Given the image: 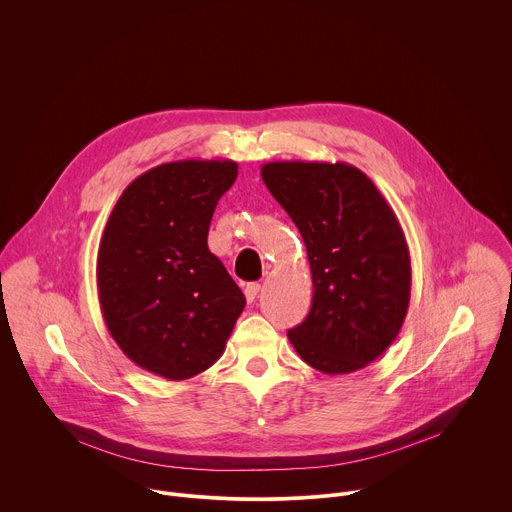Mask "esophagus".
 <instances>
[{"label": "esophagus", "instance_id": "34e87169", "mask_svg": "<svg viewBox=\"0 0 512 512\" xmlns=\"http://www.w3.org/2000/svg\"><path fill=\"white\" fill-rule=\"evenodd\" d=\"M259 289H261L259 283H247V285H245V298H247V302H253V300L257 298Z\"/></svg>", "mask_w": 512, "mask_h": 512}]
</instances>
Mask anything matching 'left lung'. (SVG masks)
Wrapping results in <instances>:
<instances>
[{"mask_svg":"<svg viewBox=\"0 0 512 512\" xmlns=\"http://www.w3.org/2000/svg\"><path fill=\"white\" fill-rule=\"evenodd\" d=\"M261 178L296 223L312 269V308L287 330L289 342L320 373L364 369L393 344L409 308L411 259L393 208L344 162H269Z\"/></svg>","mask_w":512,"mask_h":512,"instance_id":"obj_1","label":"left lung"}]
</instances>
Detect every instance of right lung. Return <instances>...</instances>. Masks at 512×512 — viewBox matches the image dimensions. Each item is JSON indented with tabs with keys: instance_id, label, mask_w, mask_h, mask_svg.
I'll list each match as a JSON object with an SVG mask.
<instances>
[{
	"instance_id": "right-lung-1",
	"label": "right lung",
	"mask_w": 512,
	"mask_h": 512,
	"mask_svg": "<svg viewBox=\"0 0 512 512\" xmlns=\"http://www.w3.org/2000/svg\"><path fill=\"white\" fill-rule=\"evenodd\" d=\"M233 160H182L119 196L97 255L109 334L143 371L190 379L221 358L245 296L208 251L210 218L237 180Z\"/></svg>"
}]
</instances>
